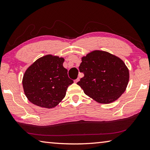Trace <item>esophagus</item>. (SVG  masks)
<instances>
[{"label":"esophagus","instance_id":"esophagus-1","mask_svg":"<svg viewBox=\"0 0 150 150\" xmlns=\"http://www.w3.org/2000/svg\"><path fill=\"white\" fill-rule=\"evenodd\" d=\"M79 81V78L78 77L77 79H76L74 81V82H75V83H77Z\"/></svg>","mask_w":150,"mask_h":150}]
</instances>
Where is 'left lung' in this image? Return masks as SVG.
I'll return each mask as SVG.
<instances>
[{
  "label": "left lung",
  "mask_w": 150,
  "mask_h": 150,
  "mask_svg": "<svg viewBox=\"0 0 150 150\" xmlns=\"http://www.w3.org/2000/svg\"><path fill=\"white\" fill-rule=\"evenodd\" d=\"M83 73L77 83L85 95L99 103H110L125 91L129 71L120 58L103 51H93L82 57L79 67Z\"/></svg>",
  "instance_id": "8db88e82"
}]
</instances>
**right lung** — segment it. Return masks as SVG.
I'll use <instances>...</instances> for the list:
<instances>
[{
    "instance_id": "obj_1",
    "label": "right lung",
    "mask_w": 150,
    "mask_h": 150,
    "mask_svg": "<svg viewBox=\"0 0 150 150\" xmlns=\"http://www.w3.org/2000/svg\"><path fill=\"white\" fill-rule=\"evenodd\" d=\"M64 59L52 55L39 58L25 72L22 85L30 102L40 107L56 106L73 83L63 67Z\"/></svg>"
}]
</instances>
